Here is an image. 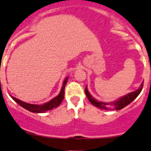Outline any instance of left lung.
<instances>
[{
    "label": "left lung",
    "mask_w": 151,
    "mask_h": 151,
    "mask_svg": "<svg viewBox=\"0 0 151 151\" xmlns=\"http://www.w3.org/2000/svg\"><path fill=\"white\" fill-rule=\"evenodd\" d=\"M142 87H143V83H142L140 87L139 88L137 91H134L131 92V93L122 96V97L119 98V99H117V100L112 102H102L95 99L91 95V93H89L88 91L87 86H86V89H85V93H86V96H87L88 99L91 102V103L93 104L94 106L100 108V109L111 110V108H108V106H109V105H113V106H114V109L120 110L122 109V108H125V107L127 106L128 105H129L131 102H133V101H134V99L138 96V95L139 94L140 92H141L142 90Z\"/></svg>",
    "instance_id": "left-lung-1"
}]
</instances>
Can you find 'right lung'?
I'll list each match as a JSON object with an SVG mask.
<instances>
[{
    "instance_id": "add662e5",
    "label": "right lung",
    "mask_w": 151,
    "mask_h": 151,
    "mask_svg": "<svg viewBox=\"0 0 151 151\" xmlns=\"http://www.w3.org/2000/svg\"><path fill=\"white\" fill-rule=\"evenodd\" d=\"M68 80V77L64 80L63 83V87L61 88V91L60 92L59 94L57 96H55V98H53L52 99H51L49 102H46V103L43 104V105H35V104H29L27 102H23V101L20 100V99H17V98L14 97L12 96H10L16 102H17L18 105H20V106L23 107L25 109L28 110V111H31L32 113H45L46 111H49V110H52L53 108H57L58 106H59L60 105V103L62 102L63 99L64 98V93H65V85H66L67 81Z\"/></svg>"
}]
</instances>
